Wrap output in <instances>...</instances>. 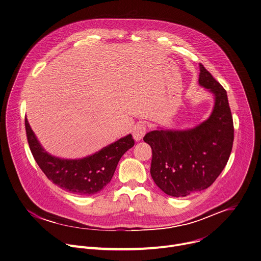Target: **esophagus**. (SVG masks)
I'll list each match as a JSON object with an SVG mask.
<instances>
[{"instance_id":"obj_1","label":"esophagus","mask_w":261,"mask_h":261,"mask_svg":"<svg viewBox=\"0 0 261 261\" xmlns=\"http://www.w3.org/2000/svg\"><path fill=\"white\" fill-rule=\"evenodd\" d=\"M146 131H147V127L144 123L137 124L133 128V131H132V135H133V138L135 139V141H140L143 138V136L145 135Z\"/></svg>"}]
</instances>
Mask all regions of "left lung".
Instances as JSON below:
<instances>
[{"label": "left lung", "mask_w": 261, "mask_h": 261, "mask_svg": "<svg viewBox=\"0 0 261 261\" xmlns=\"http://www.w3.org/2000/svg\"><path fill=\"white\" fill-rule=\"evenodd\" d=\"M199 84L215 95L207 120L187 130H154L143 140L152 149L150 175L166 194L184 197L208 188L226 167L234 124L225 88L199 65Z\"/></svg>", "instance_id": "obj_1"}]
</instances>
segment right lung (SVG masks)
<instances>
[{
    "label": "right lung",
    "instance_id": "obj_1",
    "mask_svg": "<svg viewBox=\"0 0 261 261\" xmlns=\"http://www.w3.org/2000/svg\"><path fill=\"white\" fill-rule=\"evenodd\" d=\"M25 129L31 153L47 179L60 188L78 195H92L103 189L112 180L122 155L134 145V139L129 134L86 158L64 160L43 149L27 118Z\"/></svg>",
    "mask_w": 261,
    "mask_h": 261
}]
</instances>
